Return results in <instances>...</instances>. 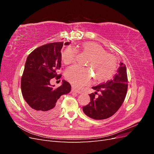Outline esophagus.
<instances>
[{"label":"esophagus","instance_id":"1","mask_svg":"<svg viewBox=\"0 0 154 154\" xmlns=\"http://www.w3.org/2000/svg\"><path fill=\"white\" fill-rule=\"evenodd\" d=\"M72 92L78 93V94H81V93H82V91H78V90H76V88H74V87H72Z\"/></svg>","mask_w":154,"mask_h":154}]
</instances>
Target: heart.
<instances>
[{
	"label": "heart",
	"mask_w": 154,
	"mask_h": 154,
	"mask_svg": "<svg viewBox=\"0 0 154 154\" xmlns=\"http://www.w3.org/2000/svg\"><path fill=\"white\" fill-rule=\"evenodd\" d=\"M76 48L89 55L85 65L91 69L96 82H103L112 76L117 68V60L112 54L106 53L101 45L91 42H83ZM77 53L74 47L67 48L62 54V62L65 64L73 62ZM65 77L74 87L82 88L90 83L91 70L74 65L66 69Z\"/></svg>",
	"instance_id": "1"
}]
</instances>
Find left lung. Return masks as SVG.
I'll return each mask as SVG.
<instances>
[{
    "instance_id": "obj_1",
    "label": "left lung",
    "mask_w": 154,
    "mask_h": 154,
    "mask_svg": "<svg viewBox=\"0 0 154 154\" xmlns=\"http://www.w3.org/2000/svg\"><path fill=\"white\" fill-rule=\"evenodd\" d=\"M112 80L92 87L96 92L89 94V104L83 106V112L89 118L97 120L109 118L123 104L127 92L128 78L125 65L121 62Z\"/></svg>"
}]
</instances>
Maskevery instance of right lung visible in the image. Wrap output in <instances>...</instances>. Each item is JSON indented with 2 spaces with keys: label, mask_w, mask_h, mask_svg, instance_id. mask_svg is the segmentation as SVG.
Here are the masks:
<instances>
[{
  "label": "right lung",
  "mask_w": 154,
  "mask_h": 154,
  "mask_svg": "<svg viewBox=\"0 0 154 154\" xmlns=\"http://www.w3.org/2000/svg\"><path fill=\"white\" fill-rule=\"evenodd\" d=\"M63 45V42H53L40 46L29 54L25 63L21 78L22 94L30 111L40 119L56 116L60 110V96L71 90L66 80L58 88L50 83L51 79L59 80L62 76L57 71L61 67Z\"/></svg>",
  "instance_id": "obj_1"
}]
</instances>
